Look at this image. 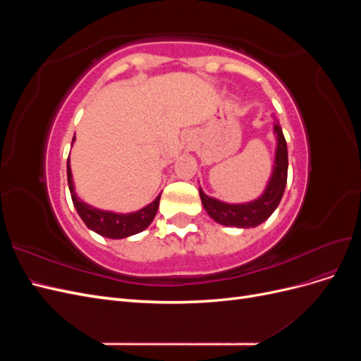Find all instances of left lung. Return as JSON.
Wrapping results in <instances>:
<instances>
[{"instance_id":"8db88e82","label":"left lung","mask_w":361,"mask_h":361,"mask_svg":"<svg viewBox=\"0 0 361 361\" xmlns=\"http://www.w3.org/2000/svg\"><path fill=\"white\" fill-rule=\"evenodd\" d=\"M274 134L277 138L274 169H272V174L264 194L259 199L248 203L231 204L209 197L202 191V188H199L202 204L212 220L223 226L248 228L262 224L276 211L283 197V192H285L288 180V146L277 120L274 122Z\"/></svg>"}]
</instances>
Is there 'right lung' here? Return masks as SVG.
Instances as JSON below:
<instances>
[{
	"label": "right lung",
	"instance_id": "1",
	"mask_svg": "<svg viewBox=\"0 0 361 361\" xmlns=\"http://www.w3.org/2000/svg\"><path fill=\"white\" fill-rule=\"evenodd\" d=\"M72 141H75V137ZM68 183H69L73 206L76 212H78V215L81 216V220L85 223L87 227L90 228V231L105 238L122 239V238H128L130 235L143 232L145 228L154 221V218L158 212L161 194L154 202L145 206L143 209H140L137 212H129V214H117V212L96 209V207L84 203L81 199H78V195L75 194L69 159H68Z\"/></svg>",
	"mask_w": 361,
	"mask_h": 361
}]
</instances>
